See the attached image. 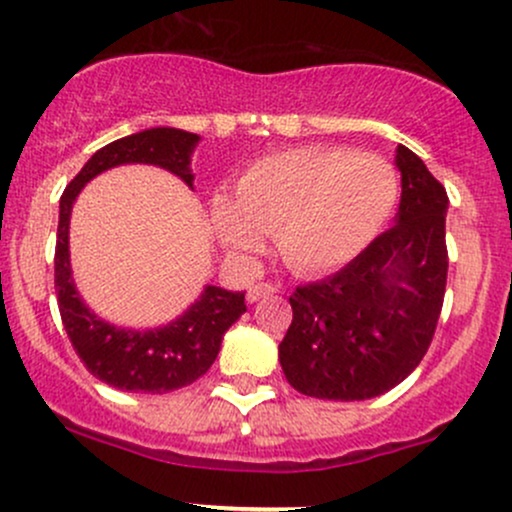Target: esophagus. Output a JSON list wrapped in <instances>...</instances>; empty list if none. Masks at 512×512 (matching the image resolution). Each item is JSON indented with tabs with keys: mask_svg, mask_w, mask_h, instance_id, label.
<instances>
[{
	"mask_svg": "<svg viewBox=\"0 0 512 512\" xmlns=\"http://www.w3.org/2000/svg\"><path fill=\"white\" fill-rule=\"evenodd\" d=\"M274 293H279V286H274V284H252L250 289H248V303H257L260 301V298H269V296H274Z\"/></svg>",
	"mask_w": 512,
	"mask_h": 512,
	"instance_id": "obj_1",
	"label": "esophagus"
}]
</instances>
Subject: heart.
<instances>
[{
  "instance_id": "1",
  "label": "heart",
  "mask_w": 512,
  "mask_h": 512,
  "mask_svg": "<svg viewBox=\"0 0 512 512\" xmlns=\"http://www.w3.org/2000/svg\"><path fill=\"white\" fill-rule=\"evenodd\" d=\"M399 178L390 161L342 146H303L252 163L233 204L211 211L216 238L233 255H255L276 236L281 260L296 274L332 272L390 221Z\"/></svg>"
}]
</instances>
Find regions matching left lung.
<instances>
[{"instance_id":"left-lung-1","label":"left lung","mask_w":512,"mask_h":512,"mask_svg":"<svg viewBox=\"0 0 512 512\" xmlns=\"http://www.w3.org/2000/svg\"><path fill=\"white\" fill-rule=\"evenodd\" d=\"M402 199L395 226L346 267L289 298L279 361L293 390L317 399H370L402 383L433 342L445 281V187L397 146Z\"/></svg>"}]
</instances>
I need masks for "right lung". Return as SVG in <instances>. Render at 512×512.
Wrapping results in <instances>:
<instances>
[{
    "label": "right lung",
    "mask_w": 512,
    "mask_h": 512,
    "mask_svg": "<svg viewBox=\"0 0 512 512\" xmlns=\"http://www.w3.org/2000/svg\"><path fill=\"white\" fill-rule=\"evenodd\" d=\"M197 134L175 127H154L129 134L96 151L60 199V226L55 248V289L62 325L88 373L125 392L180 390L202 378L216 361L228 327L245 313V293L207 286L199 301L166 327L146 332L120 330L86 308L74 289L69 264V216L81 187L103 170L122 163H151L182 178L192 187L190 156Z\"/></svg>",
    "instance_id": "add662e5"
}]
</instances>
